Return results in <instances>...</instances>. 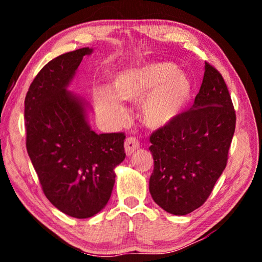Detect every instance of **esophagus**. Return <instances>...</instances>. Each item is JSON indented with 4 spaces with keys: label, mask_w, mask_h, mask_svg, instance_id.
<instances>
[{
    "label": "esophagus",
    "mask_w": 262,
    "mask_h": 262,
    "mask_svg": "<svg viewBox=\"0 0 262 262\" xmlns=\"http://www.w3.org/2000/svg\"><path fill=\"white\" fill-rule=\"evenodd\" d=\"M140 147V142L136 137H128L125 142V151L127 154V156H130V155L136 151L137 149Z\"/></svg>",
    "instance_id": "obj_1"
}]
</instances>
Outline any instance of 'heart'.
<instances>
[{"mask_svg":"<svg viewBox=\"0 0 262 262\" xmlns=\"http://www.w3.org/2000/svg\"><path fill=\"white\" fill-rule=\"evenodd\" d=\"M192 83L170 62L127 69L115 77L113 91L103 88L94 96L98 112L121 120L126 110L121 99L139 100L143 121L152 128L165 127L184 112L192 98Z\"/></svg>","mask_w":262,"mask_h":262,"instance_id":"1","label":"heart"}]
</instances>
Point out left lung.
I'll list each match as a JSON object with an SVG mask.
<instances>
[{"mask_svg":"<svg viewBox=\"0 0 262 262\" xmlns=\"http://www.w3.org/2000/svg\"><path fill=\"white\" fill-rule=\"evenodd\" d=\"M234 128L236 112L227 84L206 62L192 107L150 136L154 201L178 216L201 207L227 166Z\"/></svg>","mask_w":262,"mask_h":262,"instance_id":"obj_1","label":"left lung"}]
</instances>
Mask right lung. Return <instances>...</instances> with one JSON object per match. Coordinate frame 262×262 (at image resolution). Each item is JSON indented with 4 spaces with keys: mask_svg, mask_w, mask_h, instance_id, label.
Masks as SVG:
<instances>
[{
    "mask_svg": "<svg viewBox=\"0 0 262 262\" xmlns=\"http://www.w3.org/2000/svg\"><path fill=\"white\" fill-rule=\"evenodd\" d=\"M92 48L66 53L43 67L25 97L26 149L43 193L75 219L103 209L112 194L114 168L126 157L123 133L97 134L88 122V103L67 90Z\"/></svg>",
    "mask_w": 262,
    "mask_h": 262,
    "instance_id": "right-lung-1",
    "label": "right lung"
}]
</instances>
